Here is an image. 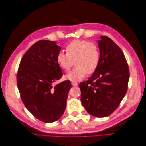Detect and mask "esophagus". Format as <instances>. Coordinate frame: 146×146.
<instances>
[{
  "label": "esophagus",
  "mask_w": 146,
  "mask_h": 146,
  "mask_svg": "<svg viewBox=\"0 0 146 146\" xmlns=\"http://www.w3.org/2000/svg\"><path fill=\"white\" fill-rule=\"evenodd\" d=\"M71 85H72L74 86H76L78 85V83H77L76 82H71Z\"/></svg>",
  "instance_id": "obj_1"
}]
</instances>
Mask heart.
<instances>
[{"mask_svg": "<svg viewBox=\"0 0 146 146\" xmlns=\"http://www.w3.org/2000/svg\"><path fill=\"white\" fill-rule=\"evenodd\" d=\"M66 54L60 52L57 56V63L65 72L73 66L75 68L68 73L66 78L71 82L82 80L86 73L92 74L97 70L100 63V49L94 42L86 40L76 39L66 47Z\"/></svg>", "mask_w": 146, "mask_h": 146, "instance_id": "obj_1", "label": "heart"}]
</instances>
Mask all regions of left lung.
Instances as JSON below:
<instances>
[{
    "label": "left lung",
    "instance_id": "8db88e82",
    "mask_svg": "<svg viewBox=\"0 0 146 146\" xmlns=\"http://www.w3.org/2000/svg\"><path fill=\"white\" fill-rule=\"evenodd\" d=\"M100 63L87 81L80 84L81 101L86 111L105 117L115 110L128 88L129 69L122 51L112 40L101 36Z\"/></svg>",
    "mask_w": 146,
    "mask_h": 146
}]
</instances>
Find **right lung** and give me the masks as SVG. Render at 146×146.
<instances>
[{
	"label": "right lung",
	"mask_w": 146,
	"mask_h": 146,
	"mask_svg": "<svg viewBox=\"0 0 146 146\" xmlns=\"http://www.w3.org/2000/svg\"><path fill=\"white\" fill-rule=\"evenodd\" d=\"M60 50L56 41L41 40L24 54L18 68L17 83L22 101L34 117L46 123L63 115L71 88L69 80L53 85L63 76L56 60Z\"/></svg>",
	"instance_id": "obj_1"
}]
</instances>
